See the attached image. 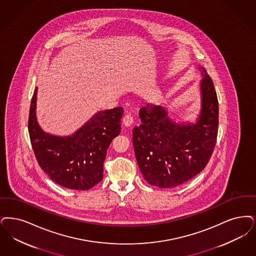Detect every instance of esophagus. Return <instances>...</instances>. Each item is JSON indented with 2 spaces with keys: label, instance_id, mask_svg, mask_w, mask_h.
<instances>
[{
  "label": "esophagus",
  "instance_id": "obj_1",
  "mask_svg": "<svg viewBox=\"0 0 256 256\" xmlns=\"http://www.w3.org/2000/svg\"><path fill=\"white\" fill-rule=\"evenodd\" d=\"M133 123V117L130 114H126L123 117V124L124 126H130Z\"/></svg>",
  "mask_w": 256,
  "mask_h": 256
}]
</instances>
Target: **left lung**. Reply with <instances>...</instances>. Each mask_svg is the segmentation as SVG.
Wrapping results in <instances>:
<instances>
[{
	"mask_svg": "<svg viewBox=\"0 0 256 256\" xmlns=\"http://www.w3.org/2000/svg\"><path fill=\"white\" fill-rule=\"evenodd\" d=\"M202 110L195 124L175 123L161 106L141 108L142 124L133 128L132 142L140 172L148 184L174 188L201 172L214 150L218 100L214 82L203 68Z\"/></svg>",
	"mask_w": 256,
	"mask_h": 256,
	"instance_id": "obj_1",
	"label": "left lung"
}]
</instances>
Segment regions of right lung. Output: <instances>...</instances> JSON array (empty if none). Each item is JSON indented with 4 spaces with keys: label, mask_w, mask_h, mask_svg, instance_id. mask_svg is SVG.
Here are the masks:
<instances>
[{
    "label": "right lung",
    "mask_w": 256,
    "mask_h": 256,
    "mask_svg": "<svg viewBox=\"0 0 256 256\" xmlns=\"http://www.w3.org/2000/svg\"><path fill=\"white\" fill-rule=\"evenodd\" d=\"M37 88L31 99L28 132L42 170L66 188L86 190L102 179L104 161L113 138L121 130L123 108L96 113L70 136H54L42 130L36 119Z\"/></svg>",
    "instance_id": "right-lung-1"
}]
</instances>
